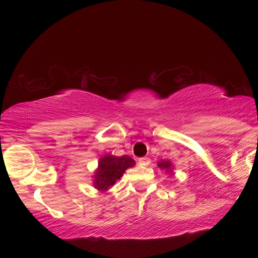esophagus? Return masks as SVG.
<instances>
[{"label": "esophagus", "mask_w": 258, "mask_h": 258, "mask_svg": "<svg viewBox=\"0 0 258 258\" xmlns=\"http://www.w3.org/2000/svg\"><path fill=\"white\" fill-rule=\"evenodd\" d=\"M138 164L141 166H148L150 164V159L149 158H141L138 160Z\"/></svg>", "instance_id": "esophagus-1"}]
</instances>
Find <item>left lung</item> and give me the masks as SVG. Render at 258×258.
<instances>
[{
  "label": "left lung",
  "mask_w": 258,
  "mask_h": 258,
  "mask_svg": "<svg viewBox=\"0 0 258 258\" xmlns=\"http://www.w3.org/2000/svg\"><path fill=\"white\" fill-rule=\"evenodd\" d=\"M158 166L161 168V170H166L167 172H171V171H172V164H171L170 161H166V160H161L158 164Z\"/></svg>",
  "instance_id": "1"
}]
</instances>
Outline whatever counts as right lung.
I'll return each instance as SVG.
<instances>
[{
	"label": "right lung",
	"instance_id": "1",
	"mask_svg": "<svg viewBox=\"0 0 258 258\" xmlns=\"http://www.w3.org/2000/svg\"><path fill=\"white\" fill-rule=\"evenodd\" d=\"M135 160L130 156H115L111 154L99 159L98 167L93 174V185L100 191H106L121 178L127 168L135 166Z\"/></svg>",
	"mask_w": 258,
	"mask_h": 258
}]
</instances>
